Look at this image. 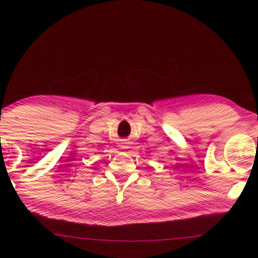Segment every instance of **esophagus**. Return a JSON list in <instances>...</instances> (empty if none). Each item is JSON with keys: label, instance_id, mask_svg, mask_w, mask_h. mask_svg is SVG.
<instances>
[{"label": "esophagus", "instance_id": "34e87169", "mask_svg": "<svg viewBox=\"0 0 258 258\" xmlns=\"http://www.w3.org/2000/svg\"><path fill=\"white\" fill-rule=\"evenodd\" d=\"M128 141L127 140H122L120 141V143L118 144V146H119V149H128Z\"/></svg>", "mask_w": 258, "mask_h": 258}]
</instances>
